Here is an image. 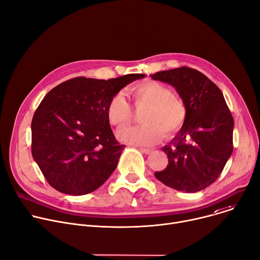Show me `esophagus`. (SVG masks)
<instances>
[{
    "label": "esophagus",
    "mask_w": 260,
    "mask_h": 260,
    "mask_svg": "<svg viewBox=\"0 0 260 260\" xmlns=\"http://www.w3.org/2000/svg\"><path fill=\"white\" fill-rule=\"evenodd\" d=\"M139 149H140V151H142V152L145 153V154H149V153L152 151V149H150V148H145V147H140Z\"/></svg>",
    "instance_id": "34e87169"
}]
</instances>
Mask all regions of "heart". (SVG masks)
<instances>
[{
    "label": "heart",
    "mask_w": 260,
    "mask_h": 260,
    "mask_svg": "<svg viewBox=\"0 0 260 260\" xmlns=\"http://www.w3.org/2000/svg\"><path fill=\"white\" fill-rule=\"evenodd\" d=\"M131 96L136 109L144 108L140 115L143 124L125 127L118 132L124 143L133 145H154L164 137L178 133L186 119V107L183 101L171 93V89L158 82L147 81L134 86ZM111 125L120 127L132 119V108L122 93L109 100L106 108Z\"/></svg>",
    "instance_id": "heart-1"
}]
</instances>
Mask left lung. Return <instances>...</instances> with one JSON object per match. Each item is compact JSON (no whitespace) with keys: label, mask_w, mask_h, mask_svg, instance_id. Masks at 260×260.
I'll return each mask as SVG.
<instances>
[{"label":"left lung","mask_w":260,"mask_h":260,"mask_svg":"<svg viewBox=\"0 0 260 260\" xmlns=\"http://www.w3.org/2000/svg\"><path fill=\"white\" fill-rule=\"evenodd\" d=\"M172 85L186 107L183 126L162 151L168 166L155 177L174 190L199 192L215 182L233 150V117L223 93L196 69L182 66L150 76Z\"/></svg>","instance_id":"obj_1"}]
</instances>
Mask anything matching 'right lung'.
Wrapping results in <instances>:
<instances>
[{
    "instance_id": "obj_1",
    "label": "right lung",
    "mask_w": 260,
    "mask_h": 260,
    "mask_svg": "<svg viewBox=\"0 0 260 260\" xmlns=\"http://www.w3.org/2000/svg\"><path fill=\"white\" fill-rule=\"evenodd\" d=\"M144 77L131 74L108 81L78 77L44 96L32 119V155L55 190L85 195L110 177L124 145L118 143L111 129L108 102Z\"/></svg>"
}]
</instances>
